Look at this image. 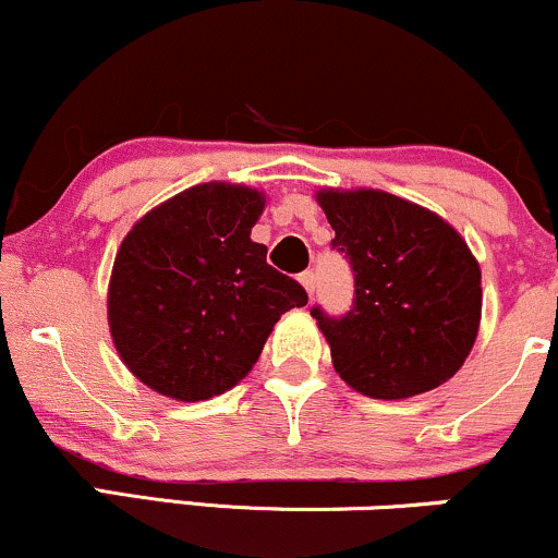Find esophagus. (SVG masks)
<instances>
[{"label": "esophagus", "mask_w": 558, "mask_h": 558, "mask_svg": "<svg viewBox=\"0 0 558 558\" xmlns=\"http://www.w3.org/2000/svg\"><path fill=\"white\" fill-rule=\"evenodd\" d=\"M299 283L304 286V291L310 293V296H312V293H315V283H317V280H315V272H310V270L301 272V275H299Z\"/></svg>", "instance_id": "obj_1"}]
</instances>
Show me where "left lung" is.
<instances>
[{
	"mask_svg": "<svg viewBox=\"0 0 558 558\" xmlns=\"http://www.w3.org/2000/svg\"><path fill=\"white\" fill-rule=\"evenodd\" d=\"M315 196L356 286L345 317L312 310L336 373L383 401L444 386L470 356L483 312V275L466 241L440 215L388 191Z\"/></svg>",
	"mask_w": 558,
	"mask_h": 558,
	"instance_id": "obj_1",
	"label": "left lung"
}]
</instances>
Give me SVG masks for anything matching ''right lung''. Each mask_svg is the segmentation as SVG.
Masks as SVG:
<instances>
[{
    "label": "right lung",
    "mask_w": 558,
    "mask_h": 558,
    "mask_svg": "<svg viewBox=\"0 0 558 558\" xmlns=\"http://www.w3.org/2000/svg\"><path fill=\"white\" fill-rule=\"evenodd\" d=\"M265 194L243 183H198L128 230L107 288L120 360L175 401L226 393L252 373L267 338L306 291L267 265L252 241Z\"/></svg>",
    "instance_id": "obj_1"
}]
</instances>
